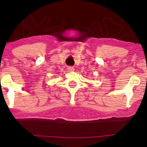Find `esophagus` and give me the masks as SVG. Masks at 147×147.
<instances>
[{"mask_svg": "<svg viewBox=\"0 0 147 147\" xmlns=\"http://www.w3.org/2000/svg\"><path fill=\"white\" fill-rule=\"evenodd\" d=\"M74 67H71V66H69V67H67V70L69 71H74Z\"/></svg>", "mask_w": 147, "mask_h": 147, "instance_id": "esophagus-1", "label": "esophagus"}]
</instances>
